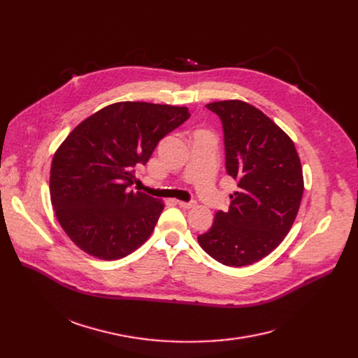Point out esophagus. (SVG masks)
<instances>
[{
	"label": "esophagus",
	"mask_w": 358,
	"mask_h": 358,
	"mask_svg": "<svg viewBox=\"0 0 358 358\" xmlns=\"http://www.w3.org/2000/svg\"><path fill=\"white\" fill-rule=\"evenodd\" d=\"M177 204L180 206V208H184V209H193L196 206L194 201H181V200H177Z\"/></svg>",
	"instance_id": "esophagus-1"
}]
</instances>
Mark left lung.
I'll list each match as a JSON object with an SVG mask.
<instances>
[{"mask_svg": "<svg viewBox=\"0 0 358 358\" xmlns=\"http://www.w3.org/2000/svg\"><path fill=\"white\" fill-rule=\"evenodd\" d=\"M220 117L228 174L238 181L228 212L197 236L200 247L229 267H245L274 251L297 216L303 196L296 146L259 108L241 100L206 104Z\"/></svg>", "mask_w": 358, "mask_h": 358, "instance_id": "8db88e82", "label": "left lung"}]
</instances>
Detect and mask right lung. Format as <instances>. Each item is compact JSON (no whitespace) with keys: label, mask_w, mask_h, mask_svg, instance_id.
<instances>
[{"label":"right lung","mask_w":358,"mask_h":358,"mask_svg":"<svg viewBox=\"0 0 358 358\" xmlns=\"http://www.w3.org/2000/svg\"><path fill=\"white\" fill-rule=\"evenodd\" d=\"M189 117L187 107L120 101L71 131L53 155L49 189L55 215L75 245L106 261L143 245L164 201L130 190L135 169Z\"/></svg>","instance_id":"obj_1"}]
</instances>
